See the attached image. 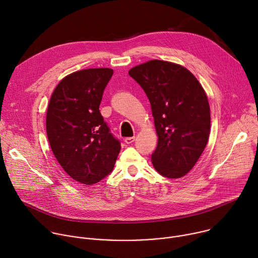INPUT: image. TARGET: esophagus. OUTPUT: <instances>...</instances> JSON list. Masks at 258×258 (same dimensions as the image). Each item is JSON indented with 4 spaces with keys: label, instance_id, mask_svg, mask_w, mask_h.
Instances as JSON below:
<instances>
[{
    "label": "esophagus",
    "instance_id": "1",
    "mask_svg": "<svg viewBox=\"0 0 258 258\" xmlns=\"http://www.w3.org/2000/svg\"><path fill=\"white\" fill-rule=\"evenodd\" d=\"M135 140H136V138H135V137H132V138H125V139H124V143H125V144H132V143H134V142H135Z\"/></svg>",
    "mask_w": 258,
    "mask_h": 258
}]
</instances>
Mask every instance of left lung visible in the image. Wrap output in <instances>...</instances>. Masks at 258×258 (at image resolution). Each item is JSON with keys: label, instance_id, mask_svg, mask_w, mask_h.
Returning <instances> with one entry per match:
<instances>
[{"label": "left lung", "instance_id": "obj_1", "mask_svg": "<svg viewBox=\"0 0 258 258\" xmlns=\"http://www.w3.org/2000/svg\"><path fill=\"white\" fill-rule=\"evenodd\" d=\"M128 75L148 97L158 137L151 156L154 168L168 178L186 175L196 164L210 135L207 95L193 73L179 64L150 60Z\"/></svg>", "mask_w": 258, "mask_h": 258}]
</instances>
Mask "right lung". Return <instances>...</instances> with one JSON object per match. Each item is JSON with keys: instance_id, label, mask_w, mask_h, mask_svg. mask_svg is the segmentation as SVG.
Instances as JSON below:
<instances>
[{"instance_id": "right-lung-1", "label": "right lung", "mask_w": 258, "mask_h": 258, "mask_svg": "<svg viewBox=\"0 0 258 258\" xmlns=\"http://www.w3.org/2000/svg\"><path fill=\"white\" fill-rule=\"evenodd\" d=\"M112 75L111 68L70 73L55 88L47 110V136L57 161L70 177L89 186L112 171L120 151L99 110Z\"/></svg>"}]
</instances>
